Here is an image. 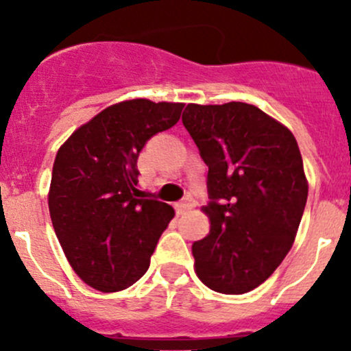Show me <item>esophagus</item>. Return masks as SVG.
I'll use <instances>...</instances> for the list:
<instances>
[{
    "label": "esophagus",
    "mask_w": 351,
    "mask_h": 351,
    "mask_svg": "<svg viewBox=\"0 0 351 351\" xmlns=\"http://www.w3.org/2000/svg\"><path fill=\"white\" fill-rule=\"evenodd\" d=\"M192 207H193L192 202H180V204H176V214L178 215L186 214V212H189Z\"/></svg>",
    "instance_id": "1"
}]
</instances>
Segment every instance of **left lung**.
I'll list each match as a JSON object with an SVG mask.
<instances>
[{
	"mask_svg": "<svg viewBox=\"0 0 351 351\" xmlns=\"http://www.w3.org/2000/svg\"><path fill=\"white\" fill-rule=\"evenodd\" d=\"M183 125L208 166L210 231L192 244L195 274L215 292L263 284L295 241L307 200L302 156L289 129L243 101L189 104Z\"/></svg>",
	"mask_w": 351,
	"mask_h": 351,
	"instance_id": "8db88e82",
	"label": "left lung"
}]
</instances>
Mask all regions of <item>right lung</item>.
<instances>
[{"label":"right lung","instance_id":"1","mask_svg":"<svg viewBox=\"0 0 351 351\" xmlns=\"http://www.w3.org/2000/svg\"><path fill=\"white\" fill-rule=\"evenodd\" d=\"M185 104L147 98L119 101L77 127L56 154L49 212L77 277L119 292L147 271L159 236L175 217L137 185L146 141L180 120Z\"/></svg>","mask_w":351,"mask_h":351}]
</instances>
